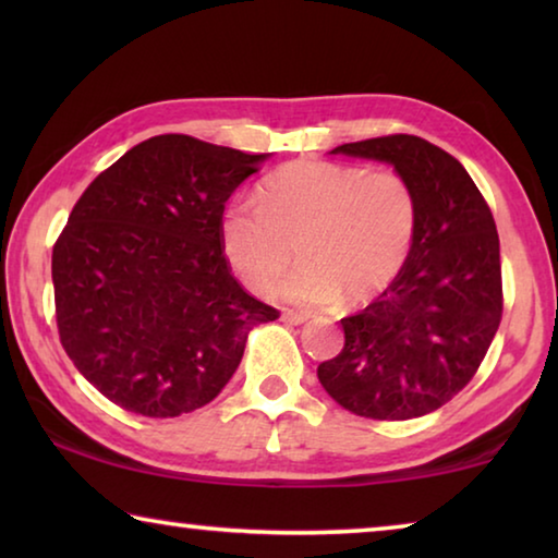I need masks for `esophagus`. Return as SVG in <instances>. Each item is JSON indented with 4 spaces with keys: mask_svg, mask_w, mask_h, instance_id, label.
<instances>
[{
    "mask_svg": "<svg viewBox=\"0 0 558 558\" xmlns=\"http://www.w3.org/2000/svg\"><path fill=\"white\" fill-rule=\"evenodd\" d=\"M282 319H286L288 325H305L307 323V315H302V313H282Z\"/></svg>",
    "mask_w": 558,
    "mask_h": 558,
    "instance_id": "esophagus-1",
    "label": "esophagus"
}]
</instances>
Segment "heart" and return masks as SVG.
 Here are the masks:
<instances>
[{"mask_svg": "<svg viewBox=\"0 0 558 558\" xmlns=\"http://www.w3.org/2000/svg\"><path fill=\"white\" fill-rule=\"evenodd\" d=\"M415 223L413 186L399 172L298 159L263 182L260 202L226 204L219 231L231 268L256 290L288 268L298 245L302 266L270 295L319 310L389 288L409 260Z\"/></svg>", "mask_w": 558, "mask_h": 558, "instance_id": "heart-1", "label": "heart"}]
</instances>
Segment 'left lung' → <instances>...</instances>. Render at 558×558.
Here are the masks:
<instances>
[{"mask_svg":"<svg viewBox=\"0 0 558 558\" xmlns=\"http://www.w3.org/2000/svg\"><path fill=\"white\" fill-rule=\"evenodd\" d=\"M329 155L391 165L413 186L418 223L403 270L342 319L344 349L317 366V379L356 415L418 418L465 389L502 319L493 211L465 167L423 137H374Z\"/></svg>","mask_w":558,"mask_h":558,"instance_id":"1","label":"left lung"}]
</instances>
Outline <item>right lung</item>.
Segmentation results:
<instances>
[{
  "label": "right lung",
  "instance_id": "add662e5",
  "mask_svg": "<svg viewBox=\"0 0 558 558\" xmlns=\"http://www.w3.org/2000/svg\"><path fill=\"white\" fill-rule=\"evenodd\" d=\"M270 155L157 135L93 179L53 245L65 354L125 411L174 418L214 401L245 339L278 310L251 298L221 251L229 196Z\"/></svg>",
  "mask_w": 558,
  "mask_h": 558
}]
</instances>
